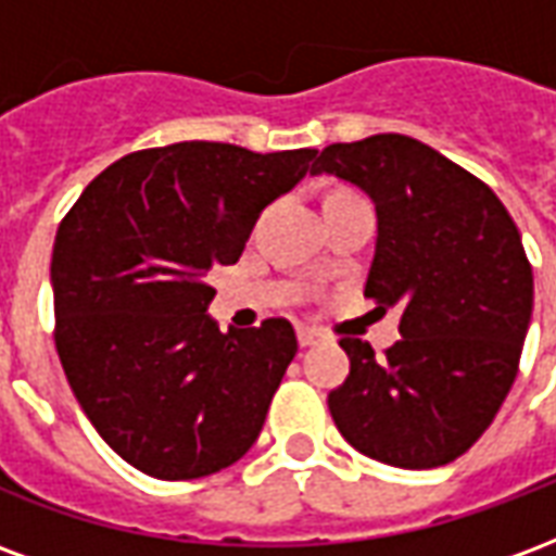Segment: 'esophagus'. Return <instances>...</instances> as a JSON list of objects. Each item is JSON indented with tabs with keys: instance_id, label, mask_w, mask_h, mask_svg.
Returning <instances> with one entry per match:
<instances>
[{
	"instance_id": "obj_1",
	"label": "esophagus",
	"mask_w": 556,
	"mask_h": 556,
	"mask_svg": "<svg viewBox=\"0 0 556 556\" xmlns=\"http://www.w3.org/2000/svg\"><path fill=\"white\" fill-rule=\"evenodd\" d=\"M298 342H301L303 349H309V345H318V342H325V333L321 330H315V327H298Z\"/></svg>"
}]
</instances>
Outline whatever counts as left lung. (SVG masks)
Listing matches in <instances>:
<instances>
[{
    "instance_id": "left-lung-1",
    "label": "left lung",
    "mask_w": 556,
    "mask_h": 556,
    "mask_svg": "<svg viewBox=\"0 0 556 556\" xmlns=\"http://www.w3.org/2000/svg\"><path fill=\"white\" fill-rule=\"evenodd\" d=\"M337 175L375 202L378 241L366 298L402 306L384 357L342 337L349 378L327 405L342 438L375 462L426 470L455 462L489 429L513 387L533 270L489 184L402 134L337 142L313 175Z\"/></svg>"
}]
</instances>
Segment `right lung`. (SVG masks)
Returning <instances> with one entry per match:
<instances>
[{
    "instance_id": "obj_1",
    "label": "right lung",
    "mask_w": 556,
    "mask_h": 556,
    "mask_svg": "<svg viewBox=\"0 0 556 556\" xmlns=\"http://www.w3.org/2000/svg\"><path fill=\"white\" fill-rule=\"evenodd\" d=\"M315 148H146L94 178L55 231V351L103 441L157 479L211 477L265 426L298 354L267 318L219 333L207 274L241 258L255 219L315 169Z\"/></svg>"
}]
</instances>
